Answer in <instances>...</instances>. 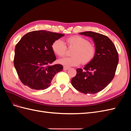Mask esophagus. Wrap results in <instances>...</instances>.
<instances>
[{"instance_id": "1", "label": "esophagus", "mask_w": 131, "mask_h": 131, "mask_svg": "<svg viewBox=\"0 0 131 131\" xmlns=\"http://www.w3.org/2000/svg\"><path fill=\"white\" fill-rule=\"evenodd\" d=\"M68 69H69V67H68L64 66V67H63V70H68Z\"/></svg>"}]
</instances>
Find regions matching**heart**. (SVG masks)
<instances>
[{"instance_id":"heart-1","label":"heart","mask_w":131,"mask_h":131,"mask_svg":"<svg viewBox=\"0 0 131 131\" xmlns=\"http://www.w3.org/2000/svg\"><path fill=\"white\" fill-rule=\"evenodd\" d=\"M69 47H73L75 49L72 53V57L59 59V63L67 67L77 66L82 63L87 64L90 62L94 57L96 48L90 43L86 39L78 35H74L66 39ZM53 52L60 57L64 56L67 51L65 43L61 39L54 41L52 45Z\"/></svg>"}]
</instances>
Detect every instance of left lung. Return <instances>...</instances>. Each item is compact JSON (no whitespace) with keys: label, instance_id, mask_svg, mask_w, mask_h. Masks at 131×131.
<instances>
[{"label":"left lung","instance_id":"8db88e82","mask_svg":"<svg viewBox=\"0 0 131 131\" xmlns=\"http://www.w3.org/2000/svg\"><path fill=\"white\" fill-rule=\"evenodd\" d=\"M93 40L96 54L83 70L77 69V75L72 80V86L85 94H95L105 89L112 81L118 63V56L113 42L105 35L85 31L79 33Z\"/></svg>","mask_w":131,"mask_h":131}]
</instances>
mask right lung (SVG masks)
I'll list each match as a JSON object with an SVG mask.
<instances>
[{"instance_id":"obj_1","label":"right lung","mask_w":131,"mask_h":131,"mask_svg":"<svg viewBox=\"0 0 131 131\" xmlns=\"http://www.w3.org/2000/svg\"><path fill=\"white\" fill-rule=\"evenodd\" d=\"M64 34L35 30L25 34L16 45L14 66L21 82L29 88L45 90L54 75L63 70L61 64L51 65L56 57L53 42Z\"/></svg>"}]
</instances>
